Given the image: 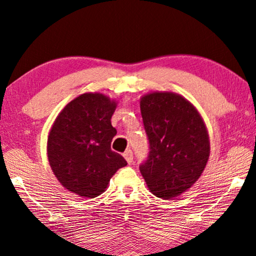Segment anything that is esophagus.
<instances>
[{
    "mask_svg": "<svg viewBox=\"0 0 256 256\" xmlns=\"http://www.w3.org/2000/svg\"><path fill=\"white\" fill-rule=\"evenodd\" d=\"M124 158L128 164H131L132 162H134V154H132V151L130 150V148L124 152Z\"/></svg>",
    "mask_w": 256,
    "mask_h": 256,
    "instance_id": "esophagus-1",
    "label": "esophagus"
}]
</instances>
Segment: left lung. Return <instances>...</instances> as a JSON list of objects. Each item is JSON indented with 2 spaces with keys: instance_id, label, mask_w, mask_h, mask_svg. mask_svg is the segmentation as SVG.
<instances>
[{
  "instance_id": "left-lung-1",
  "label": "left lung",
  "mask_w": 256,
  "mask_h": 256,
  "mask_svg": "<svg viewBox=\"0 0 256 256\" xmlns=\"http://www.w3.org/2000/svg\"><path fill=\"white\" fill-rule=\"evenodd\" d=\"M150 152L139 166L150 192L169 200L200 178L210 154L204 120L189 100L174 92H151L140 98Z\"/></svg>"
}]
</instances>
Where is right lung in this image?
Returning <instances> with one entry per match:
<instances>
[{"mask_svg":"<svg viewBox=\"0 0 256 256\" xmlns=\"http://www.w3.org/2000/svg\"><path fill=\"white\" fill-rule=\"evenodd\" d=\"M117 102L102 93H84L64 106L48 134L52 171L64 189L94 198L108 188L118 169L128 166L111 150L117 130L111 124Z\"/></svg>","mask_w":256,"mask_h":256,"instance_id":"obj_1","label":"right lung"}]
</instances>
